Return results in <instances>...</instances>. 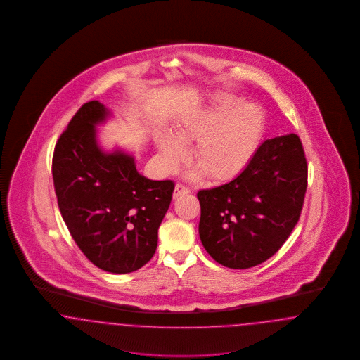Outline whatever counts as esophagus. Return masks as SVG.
I'll return each mask as SVG.
<instances>
[{
  "label": "esophagus",
  "mask_w": 360,
  "mask_h": 360,
  "mask_svg": "<svg viewBox=\"0 0 360 360\" xmlns=\"http://www.w3.org/2000/svg\"><path fill=\"white\" fill-rule=\"evenodd\" d=\"M188 193H190V188H188V187L182 185V184H178V185L175 186V188H174L173 198L174 200H176V198H179V197H182V195H186Z\"/></svg>",
  "instance_id": "1"
}]
</instances>
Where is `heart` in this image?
Masks as SVG:
<instances>
[{
    "instance_id": "obj_1",
    "label": "heart",
    "mask_w": 360,
    "mask_h": 360,
    "mask_svg": "<svg viewBox=\"0 0 360 360\" xmlns=\"http://www.w3.org/2000/svg\"><path fill=\"white\" fill-rule=\"evenodd\" d=\"M264 132L265 115L259 105L225 95L181 117L172 132L158 129L154 139L159 162L166 172L186 158L184 144L195 140L193 160L209 179L228 182L244 173L259 150Z\"/></svg>"
}]
</instances>
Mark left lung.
<instances>
[{
    "instance_id": "left-lung-1",
    "label": "left lung",
    "mask_w": 360,
    "mask_h": 360,
    "mask_svg": "<svg viewBox=\"0 0 360 360\" xmlns=\"http://www.w3.org/2000/svg\"><path fill=\"white\" fill-rule=\"evenodd\" d=\"M308 167L296 134L266 139L243 174L200 190V237L218 264L248 269L271 259L296 226Z\"/></svg>"
}]
</instances>
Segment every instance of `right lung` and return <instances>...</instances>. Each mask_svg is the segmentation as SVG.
Returning a JSON list of instances; mask_svg holds the SVG:
<instances>
[{
	"label": "right lung",
	"instance_id": "obj_1",
	"mask_svg": "<svg viewBox=\"0 0 360 360\" xmlns=\"http://www.w3.org/2000/svg\"><path fill=\"white\" fill-rule=\"evenodd\" d=\"M110 116L99 101L80 107L58 138L52 175L60 213L86 259L105 272L129 274L157 250L174 182L151 181L132 154L101 148L96 126Z\"/></svg>",
	"mask_w": 360,
	"mask_h": 360
}]
</instances>
